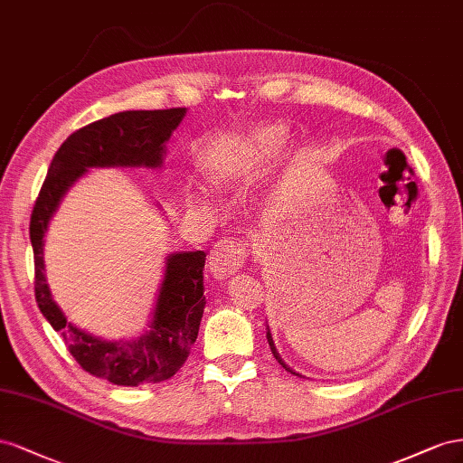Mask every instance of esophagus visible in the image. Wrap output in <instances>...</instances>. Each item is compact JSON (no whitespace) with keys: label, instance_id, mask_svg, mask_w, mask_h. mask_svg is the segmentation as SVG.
<instances>
[{"label":"esophagus","instance_id":"1","mask_svg":"<svg viewBox=\"0 0 463 463\" xmlns=\"http://www.w3.org/2000/svg\"><path fill=\"white\" fill-rule=\"evenodd\" d=\"M246 260V248L241 242L224 241L215 246L213 252L209 254L207 269L215 277V279H227L244 266Z\"/></svg>","mask_w":463,"mask_h":463}]
</instances>
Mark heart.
Listing matches in <instances>:
<instances>
[{
  "instance_id": "obj_1",
  "label": "heart",
  "mask_w": 463,
  "mask_h": 463,
  "mask_svg": "<svg viewBox=\"0 0 463 463\" xmlns=\"http://www.w3.org/2000/svg\"><path fill=\"white\" fill-rule=\"evenodd\" d=\"M287 145V129L279 124L261 126L239 139H231L209 147L197 163V170L209 192H224L236 182L254 176L258 170L273 163ZM188 209L202 211L205 200L202 195H190Z\"/></svg>"
}]
</instances>
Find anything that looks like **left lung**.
I'll use <instances>...</instances> for the list:
<instances>
[{"label":"left lung","instance_id":"left-lung-1","mask_svg":"<svg viewBox=\"0 0 463 463\" xmlns=\"http://www.w3.org/2000/svg\"><path fill=\"white\" fill-rule=\"evenodd\" d=\"M266 329H268V343H269V349H271V353H273V356H275V359H277V363H279L283 368H285V371L287 373H290V374H295V376H302V374H298V373H295L293 371V368H290V366H287L285 363H283V359H281V354L279 353H277V349H275V343H273V337H271V332H269V327L266 326Z\"/></svg>","mask_w":463,"mask_h":463}]
</instances>
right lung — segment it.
<instances>
[{
    "mask_svg": "<svg viewBox=\"0 0 463 463\" xmlns=\"http://www.w3.org/2000/svg\"><path fill=\"white\" fill-rule=\"evenodd\" d=\"M184 116L186 109L126 110L77 129L52 158L31 215L38 308L63 335L83 371L116 386L156 384L175 376L186 363L205 308V252L168 254L147 329L136 339L109 341L68 322L52 298L44 273V236L65 194L90 168H161L166 141Z\"/></svg>",
    "mask_w": 463,
    "mask_h": 463,
    "instance_id": "1",
    "label": "right lung"
}]
</instances>
